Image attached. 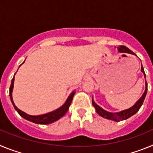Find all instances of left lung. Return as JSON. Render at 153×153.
<instances>
[{
    "mask_svg": "<svg viewBox=\"0 0 153 153\" xmlns=\"http://www.w3.org/2000/svg\"><path fill=\"white\" fill-rule=\"evenodd\" d=\"M117 49H118V51L120 53H131L132 54L133 52L131 51L129 48H127L125 46H119L117 47ZM141 71L144 74V77L146 78V74L145 72H144V69L143 67V65H141ZM146 90L145 92L143 93V96L140 97V99L136 103L130 107L129 109H126V110H123L121 112H119V113H110V112L106 111V110H104L102 108H101L100 106H98L97 103H96L94 101H93V99L92 100V103H93V106L95 107L96 111L97 113H98L100 117H103L105 119H107V120H113V121H116V122H120V121H122V120H126V119L129 118L130 117L133 116L134 114H136L138 111H139V109H140V107L142 106L143 103V101L145 100V97L146 96L147 93V82L146 80Z\"/></svg>",
    "mask_w": 153,
    "mask_h": 153,
    "instance_id": "8db88e82",
    "label": "left lung"
}]
</instances>
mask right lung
Masks as SVG:
<instances>
[{"label": "right lung", "mask_w": 153, "mask_h": 153, "mask_svg": "<svg viewBox=\"0 0 153 153\" xmlns=\"http://www.w3.org/2000/svg\"><path fill=\"white\" fill-rule=\"evenodd\" d=\"M13 83H14V76H13V78L12 79L11 84H10V98L13 107L17 110V113L21 115V117H22L23 118L28 120V121H30V122L34 123L36 124H44V125H46V124L52 123L55 122V121L61 118L62 117H63L69 109V107H70L71 102L73 100V98H74V94H75V91L72 92V93H70V95L69 96L67 101L65 102V103L63 104V106H60V108H58L57 109H56L54 111L46 113V114L39 115V116H30V115H28L24 113V112L21 111V109H19L15 106L14 102H13V98H12V91H13Z\"/></svg>", "instance_id": "obj_1"}]
</instances>
